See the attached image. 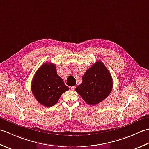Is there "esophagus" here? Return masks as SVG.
Returning a JSON list of instances; mask_svg holds the SVG:
<instances>
[{
    "instance_id": "obj_1",
    "label": "esophagus",
    "mask_w": 149,
    "mask_h": 149,
    "mask_svg": "<svg viewBox=\"0 0 149 149\" xmlns=\"http://www.w3.org/2000/svg\"><path fill=\"white\" fill-rule=\"evenodd\" d=\"M71 88L72 90L74 91V90H75V89H76V86H72V87H71Z\"/></svg>"
}]
</instances>
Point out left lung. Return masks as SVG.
I'll return each instance as SVG.
<instances>
[{"label": "left lung", "mask_w": 149, "mask_h": 149, "mask_svg": "<svg viewBox=\"0 0 149 149\" xmlns=\"http://www.w3.org/2000/svg\"><path fill=\"white\" fill-rule=\"evenodd\" d=\"M110 72L101 61H97L82 77V83L75 91L88 105H95L105 99L113 89Z\"/></svg>", "instance_id": "8db88e82"}]
</instances>
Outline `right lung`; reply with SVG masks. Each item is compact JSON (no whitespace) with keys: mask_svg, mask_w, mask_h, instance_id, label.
<instances>
[{"mask_svg":"<svg viewBox=\"0 0 149 149\" xmlns=\"http://www.w3.org/2000/svg\"><path fill=\"white\" fill-rule=\"evenodd\" d=\"M33 95L42 105L52 107L62 94L69 90L62 78L58 75L56 65L45 63L36 71L31 83Z\"/></svg>","mask_w":149,"mask_h":149,"instance_id":"right-lung-1","label":"right lung"}]
</instances>
